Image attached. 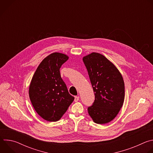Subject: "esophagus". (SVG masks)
<instances>
[{
    "instance_id": "esophagus-1",
    "label": "esophagus",
    "mask_w": 153,
    "mask_h": 153,
    "mask_svg": "<svg viewBox=\"0 0 153 153\" xmlns=\"http://www.w3.org/2000/svg\"><path fill=\"white\" fill-rule=\"evenodd\" d=\"M79 100V96H76V97H74V102H78Z\"/></svg>"
}]
</instances>
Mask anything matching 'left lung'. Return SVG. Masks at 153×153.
<instances>
[{
  "label": "left lung",
  "instance_id": "obj_1",
  "mask_svg": "<svg viewBox=\"0 0 153 153\" xmlns=\"http://www.w3.org/2000/svg\"><path fill=\"white\" fill-rule=\"evenodd\" d=\"M95 95L89 115L98 124L113 120L122 107L125 85L122 74L115 65L102 54L92 53L83 57Z\"/></svg>",
  "mask_w": 153,
  "mask_h": 153
}]
</instances>
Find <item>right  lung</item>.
<instances>
[{
  "label": "right lung",
  "mask_w": 153,
  "mask_h": 153,
  "mask_svg": "<svg viewBox=\"0 0 153 153\" xmlns=\"http://www.w3.org/2000/svg\"><path fill=\"white\" fill-rule=\"evenodd\" d=\"M68 58L60 53L50 54L39 64L31 79L30 100L37 113L45 120H60L74 99L60 73L61 66Z\"/></svg>",
  "instance_id": "1"
}]
</instances>
